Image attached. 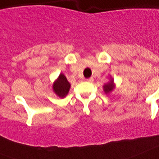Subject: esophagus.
<instances>
[{"mask_svg": "<svg viewBox=\"0 0 159 159\" xmlns=\"http://www.w3.org/2000/svg\"><path fill=\"white\" fill-rule=\"evenodd\" d=\"M86 82H92L93 81H94V79H93L92 77H91V78H88V79H86Z\"/></svg>", "mask_w": 159, "mask_h": 159, "instance_id": "obj_1", "label": "esophagus"}]
</instances>
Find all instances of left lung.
Listing matches in <instances>:
<instances>
[{
	"label": "left lung",
	"mask_w": 159,
	"mask_h": 159,
	"mask_svg": "<svg viewBox=\"0 0 159 159\" xmlns=\"http://www.w3.org/2000/svg\"><path fill=\"white\" fill-rule=\"evenodd\" d=\"M115 88V83H114V81H113V77H110V79H109V82L108 83L104 84L103 86V89H104V93L106 95H109L112 91L114 90Z\"/></svg>",
	"instance_id": "left-lung-1"
}]
</instances>
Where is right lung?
I'll return each mask as SVG.
<instances>
[{"instance_id":"right-lung-1","label":"right lung","mask_w":159,"mask_h":159,"mask_svg":"<svg viewBox=\"0 0 159 159\" xmlns=\"http://www.w3.org/2000/svg\"><path fill=\"white\" fill-rule=\"evenodd\" d=\"M71 84L67 80V77L60 73L59 77L53 82L52 89L55 94L59 98H64L68 94V91L70 90Z\"/></svg>"}]
</instances>
